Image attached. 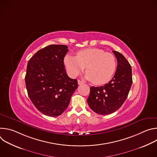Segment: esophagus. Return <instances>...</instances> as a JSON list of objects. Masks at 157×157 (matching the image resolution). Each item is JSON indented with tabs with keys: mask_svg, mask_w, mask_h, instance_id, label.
<instances>
[{
	"mask_svg": "<svg viewBox=\"0 0 157 157\" xmlns=\"http://www.w3.org/2000/svg\"><path fill=\"white\" fill-rule=\"evenodd\" d=\"M78 84H79V85H81V84H84V82H83L82 81H81V80H79V79H78Z\"/></svg>",
	"mask_w": 157,
	"mask_h": 157,
	"instance_id": "esophagus-1",
	"label": "esophagus"
}]
</instances>
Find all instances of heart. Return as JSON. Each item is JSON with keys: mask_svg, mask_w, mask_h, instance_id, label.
Returning <instances> with one entry per match:
<instances>
[{"mask_svg": "<svg viewBox=\"0 0 157 157\" xmlns=\"http://www.w3.org/2000/svg\"><path fill=\"white\" fill-rule=\"evenodd\" d=\"M64 64L68 75L75 78L82 72L86 67V79L94 84L108 82L113 76L116 61L110 53L97 48H86L76 53V56L67 55Z\"/></svg>", "mask_w": 157, "mask_h": 157, "instance_id": "obj_1", "label": "heart"}]
</instances>
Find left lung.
<instances>
[{
    "label": "left lung",
    "mask_w": 157,
    "mask_h": 157,
    "mask_svg": "<svg viewBox=\"0 0 157 157\" xmlns=\"http://www.w3.org/2000/svg\"><path fill=\"white\" fill-rule=\"evenodd\" d=\"M113 52L117 61L114 77L104 86H91L87 99L90 108L101 115L110 114L118 110L126 100L132 84L130 63L119 52Z\"/></svg>",
    "instance_id": "8db88e82"
}]
</instances>
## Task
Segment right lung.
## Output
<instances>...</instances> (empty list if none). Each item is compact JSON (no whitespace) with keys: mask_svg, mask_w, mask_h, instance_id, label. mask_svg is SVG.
Wrapping results in <instances>:
<instances>
[{"mask_svg":"<svg viewBox=\"0 0 157 157\" xmlns=\"http://www.w3.org/2000/svg\"><path fill=\"white\" fill-rule=\"evenodd\" d=\"M68 52L63 44H51L38 51L29 60L25 78L28 95L42 114L57 117L68 107L78 87L77 79L68 77L64 58Z\"/></svg>","mask_w":157,"mask_h":157,"instance_id":"right-lung-1","label":"right lung"}]
</instances>
